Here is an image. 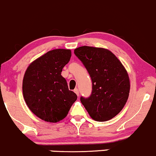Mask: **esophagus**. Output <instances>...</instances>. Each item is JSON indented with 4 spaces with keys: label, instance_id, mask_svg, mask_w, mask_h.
I'll use <instances>...</instances> for the list:
<instances>
[{
    "label": "esophagus",
    "instance_id": "1",
    "mask_svg": "<svg viewBox=\"0 0 156 156\" xmlns=\"http://www.w3.org/2000/svg\"><path fill=\"white\" fill-rule=\"evenodd\" d=\"M73 91H74V93L76 94V95L79 96V90H78V88H75L74 90H73Z\"/></svg>",
    "mask_w": 156,
    "mask_h": 156
}]
</instances>
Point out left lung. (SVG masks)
Masks as SVG:
<instances>
[{
  "instance_id": "1",
  "label": "left lung",
  "mask_w": 156,
  "mask_h": 156,
  "mask_svg": "<svg viewBox=\"0 0 156 156\" xmlns=\"http://www.w3.org/2000/svg\"><path fill=\"white\" fill-rule=\"evenodd\" d=\"M74 54L92 80V92L80 101L94 120L105 122L116 116L127 102L130 93L128 73L111 51L91 46L79 47Z\"/></svg>"
}]
</instances>
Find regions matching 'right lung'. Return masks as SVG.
Returning a JSON list of instances; mask_svg holds the SVG:
<instances>
[{
    "label": "right lung",
    "instance_id": "obj_1",
    "mask_svg": "<svg viewBox=\"0 0 156 156\" xmlns=\"http://www.w3.org/2000/svg\"><path fill=\"white\" fill-rule=\"evenodd\" d=\"M71 57V50L54 49L33 61L26 69L23 98L30 111L42 120L55 123L63 119L77 99L61 75Z\"/></svg>",
    "mask_w": 156,
    "mask_h": 156
}]
</instances>
